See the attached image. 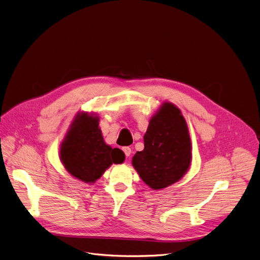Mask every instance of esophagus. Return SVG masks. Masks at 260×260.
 <instances>
[{
  "label": "esophagus",
  "instance_id": "esophagus-1",
  "mask_svg": "<svg viewBox=\"0 0 260 260\" xmlns=\"http://www.w3.org/2000/svg\"><path fill=\"white\" fill-rule=\"evenodd\" d=\"M123 151H124V153L126 154L127 157L130 156V154H131V148H129V147H124V148H123Z\"/></svg>",
  "mask_w": 260,
  "mask_h": 260
}]
</instances>
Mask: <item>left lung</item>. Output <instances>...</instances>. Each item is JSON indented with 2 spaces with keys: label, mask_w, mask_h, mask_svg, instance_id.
Here are the masks:
<instances>
[{
  "label": "left lung",
  "mask_w": 260,
  "mask_h": 260,
  "mask_svg": "<svg viewBox=\"0 0 260 260\" xmlns=\"http://www.w3.org/2000/svg\"><path fill=\"white\" fill-rule=\"evenodd\" d=\"M145 148L132 157L142 180L153 190L169 187L190 169L192 144L185 117L179 108L165 102L152 115L144 135Z\"/></svg>",
  "instance_id": "1"
}]
</instances>
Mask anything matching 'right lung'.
I'll list each match as a JSON object with an SVG mask.
<instances>
[{
	"label": "right lung",
	"instance_id": "right-lung-1",
	"mask_svg": "<svg viewBox=\"0 0 260 260\" xmlns=\"http://www.w3.org/2000/svg\"><path fill=\"white\" fill-rule=\"evenodd\" d=\"M96 114H76L59 146V159L76 179L94 184L112 164H121L125 153L104 141Z\"/></svg>",
	"mask_w": 260,
	"mask_h": 260
}]
</instances>
